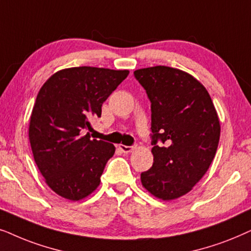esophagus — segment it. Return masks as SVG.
I'll return each mask as SVG.
<instances>
[{
  "label": "esophagus",
  "mask_w": 251,
  "mask_h": 251,
  "mask_svg": "<svg viewBox=\"0 0 251 251\" xmlns=\"http://www.w3.org/2000/svg\"><path fill=\"white\" fill-rule=\"evenodd\" d=\"M118 149L124 153H128V152H131L132 150H134V147L125 146V145H118Z\"/></svg>",
  "instance_id": "esophagus-1"
}]
</instances>
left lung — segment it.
Returning <instances> with one entry per match:
<instances>
[{
    "label": "left lung",
    "mask_w": 251,
    "mask_h": 251,
    "mask_svg": "<svg viewBox=\"0 0 251 251\" xmlns=\"http://www.w3.org/2000/svg\"><path fill=\"white\" fill-rule=\"evenodd\" d=\"M134 75L151 102L153 163L141 173L142 186L163 201L179 199L202 179L216 155L218 113L205 87L189 73L158 65Z\"/></svg>",
    "instance_id": "8db88e82"
}]
</instances>
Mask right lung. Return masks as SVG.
Returning <instances> with one entry per match:
<instances>
[{"label":"right lung","instance_id":"right-lung-1","mask_svg":"<svg viewBox=\"0 0 251 251\" xmlns=\"http://www.w3.org/2000/svg\"><path fill=\"white\" fill-rule=\"evenodd\" d=\"M128 70L79 66L61 70L40 88L29 119L34 160L57 195L80 201L98 188L115 146L91 139V120Z\"/></svg>","mask_w":251,"mask_h":251}]
</instances>
